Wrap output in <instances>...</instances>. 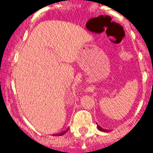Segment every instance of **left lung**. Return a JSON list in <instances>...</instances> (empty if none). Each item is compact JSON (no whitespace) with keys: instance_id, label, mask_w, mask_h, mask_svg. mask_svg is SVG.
Listing matches in <instances>:
<instances>
[{"instance_id":"8db88e82","label":"left lung","mask_w":153,"mask_h":153,"mask_svg":"<svg viewBox=\"0 0 153 153\" xmlns=\"http://www.w3.org/2000/svg\"><path fill=\"white\" fill-rule=\"evenodd\" d=\"M97 128H98V129L99 130H101V131H104V132H109L110 130H108V129H104V128H102V127H100L99 125H97Z\"/></svg>"}]
</instances>
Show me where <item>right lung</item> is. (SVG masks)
I'll return each mask as SVG.
<instances>
[{
  "label": "right lung",
  "mask_w": 153,
  "mask_h": 153,
  "mask_svg": "<svg viewBox=\"0 0 153 153\" xmlns=\"http://www.w3.org/2000/svg\"><path fill=\"white\" fill-rule=\"evenodd\" d=\"M68 129H69V128H67L66 130H64V131H62V132H61V133H60V134H58V136H61V135L65 134V133H66V132L68 131Z\"/></svg>",
  "instance_id": "right-lung-1"
}]
</instances>
